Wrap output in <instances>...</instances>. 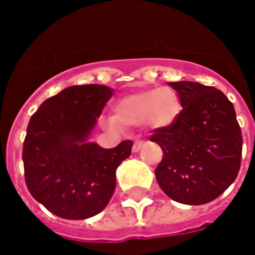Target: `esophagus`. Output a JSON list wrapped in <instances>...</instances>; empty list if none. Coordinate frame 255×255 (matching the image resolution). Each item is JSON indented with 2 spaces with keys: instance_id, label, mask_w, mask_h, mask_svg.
Masks as SVG:
<instances>
[{
  "instance_id": "1",
  "label": "esophagus",
  "mask_w": 255,
  "mask_h": 255,
  "mask_svg": "<svg viewBox=\"0 0 255 255\" xmlns=\"http://www.w3.org/2000/svg\"><path fill=\"white\" fill-rule=\"evenodd\" d=\"M143 144H144V141L143 140H135V143L132 145V151H133V152H137V151L141 148V145Z\"/></svg>"
}]
</instances>
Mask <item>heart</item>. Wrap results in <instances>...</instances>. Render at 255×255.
Masks as SVG:
<instances>
[{
    "mask_svg": "<svg viewBox=\"0 0 255 255\" xmlns=\"http://www.w3.org/2000/svg\"><path fill=\"white\" fill-rule=\"evenodd\" d=\"M180 110V99L175 89H148L122 97L115 106V116L108 118L107 124L112 129L143 123L155 129L166 128L176 122Z\"/></svg>",
    "mask_w": 255,
    "mask_h": 255,
    "instance_id": "1",
    "label": "heart"
}]
</instances>
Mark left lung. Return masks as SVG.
Returning a JSON list of instances; mask_svg holds the SVG:
<instances>
[{"instance_id":"8db88e82","label":"left lung","mask_w":255,"mask_h":255,"mask_svg":"<svg viewBox=\"0 0 255 255\" xmlns=\"http://www.w3.org/2000/svg\"><path fill=\"white\" fill-rule=\"evenodd\" d=\"M183 110L174 124L149 137L163 151L159 186L183 205H205L226 191L240 172L242 131L222 91L192 81L170 83Z\"/></svg>"}]
</instances>
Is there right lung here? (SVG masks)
Segmentation results:
<instances>
[{
  "instance_id": "obj_1",
  "label": "right lung",
  "mask_w": 255,
  "mask_h": 255,
  "mask_svg": "<svg viewBox=\"0 0 255 255\" xmlns=\"http://www.w3.org/2000/svg\"><path fill=\"white\" fill-rule=\"evenodd\" d=\"M112 92L106 85H73L45 100L30 118L22 148L25 183L60 218L87 219L106 209L116 168L131 155L132 140L115 148L88 141Z\"/></svg>"
}]
</instances>
